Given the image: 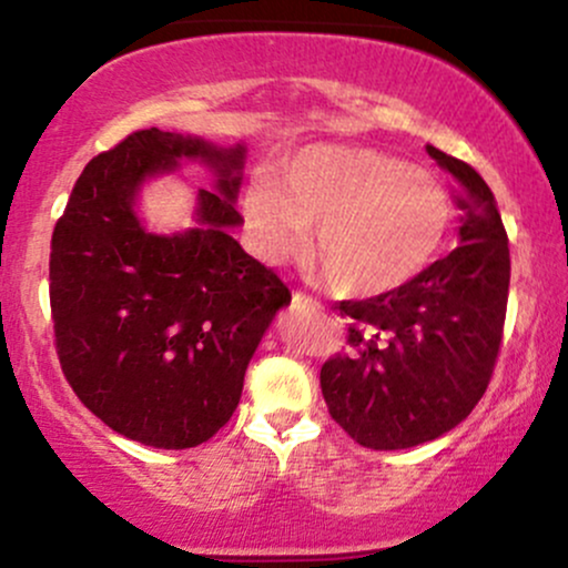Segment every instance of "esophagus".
Wrapping results in <instances>:
<instances>
[{"mask_svg": "<svg viewBox=\"0 0 568 568\" xmlns=\"http://www.w3.org/2000/svg\"><path fill=\"white\" fill-rule=\"evenodd\" d=\"M293 306H304V310H321V302L312 296H306V293L296 291L293 293Z\"/></svg>", "mask_w": 568, "mask_h": 568, "instance_id": "34e87169", "label": "esophagus"}]
</instances>
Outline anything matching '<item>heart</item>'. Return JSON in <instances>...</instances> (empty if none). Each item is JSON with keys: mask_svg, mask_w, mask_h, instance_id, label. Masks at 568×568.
Instances as JSON below:
<instances>
[{"mask_svg": "<svg viewBox=\"0 0 568 568\" xmlns=\"http://www.w3.org/2000/svg\"><path fill=\"white\" fill-rule=\"evenodd\" d=\"M283 189L258 181L245 213L266 258L310 243L315 275L338 296L389 293L433 262L452 221L435 173L357 146H310L283 165Z\"/></svg>", "mask_w": 568, "mask_h": 568, "instance_id": "b5f03b06", "label": "heart"}]
</instances>
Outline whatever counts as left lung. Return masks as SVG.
<instances>
[{
    "label": "left lung",
    "instance_id": "8db88e82",
    "mask_svg": "<svg viewBox=\"0 0 568 568\" xmlns=\"http://www.w3.org/2000/svg\"><path fill=\"white\" fill-rule=\"evenodd\" d=\"M427 154L456 184L462 245L400 288L338 302L349 347L321 368L328 414L374 452L419 446L467 419L505 328L510 247L497 200L473 165L435 146Z\"/></svg>",
    "mask_w": 568,
    "mask_h": 568
}]
</instances>
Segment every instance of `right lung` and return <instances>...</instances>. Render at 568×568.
Listing matches in <instances>:
<instances>
[{
    "instance_id": "1",
    "label": "right lung",
    "mask_w": 568,
    "mask_h": 568,
    "mask_svg": "<svg viewBox=\"0 0 568 568\" xmlns=\"http://www.w3.org/2000/svg\"><path fill=\"white\" fill-rule=\"evenodd\" d=\"M245 149L135 130L88 162L50 243L55 352L77 397L114 433L192 448L230 422L245 368L291 302L288 285L240 247L232 226ZM181 156L207 161L200 227L154 235L134 216L149 174Z\"/></svg>"
}]
</instances>
